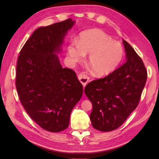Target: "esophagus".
<instances>
[{"label":"esophagus","instance_id":"obj_1","mask_svg":"<svg viewBox=\"0 0 159 159\" xmlns=\"http://www.w3.org/2000/svg\"><path fill=\"white\" fill-rule=\"evenodd\" d=\"M78 79L80 80V82L82 83L83 86H86L89 80V77L84 73H80L78 75Z\"/></svg>","mask_w":159,"mask_h":159}]
</instances>
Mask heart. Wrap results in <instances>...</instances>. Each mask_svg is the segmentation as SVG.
<instances>
[{
    "mask_svg": "<svg viewBox=\"0 0 159 159\" xmlns=\"http://www.w3.org/2000/svg\"><path fill=\"white\" fill-rule=\"evenodd\" d=\"M89 53L88 62L99 77L114 71L120 63L124 49L119 42L100 30H90L82 33L77 43H71L67 49L71 62L75 64L84 59Z\"/></svg>",
    "mask_w": 159,
    "mask_h": 159,
    "instance_id": "b5f03b06",
    "label": "heart"
}]
</instances>
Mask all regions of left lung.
Listing matches in <instances>:
<instances>
[{"label":"left lung","mask_w":159,"mask_h":159,"mask_svg":"<svg viewBox=\"0 0 159 159\" xmlns=\"http://www.w3.org/2000/svg\"><path fill=\"white\" fill-rule=\"evenodd\" d=\"M123 43L127 61L106 77L88 83L86 95L92 103L89 118L101 131L119 128L137 107L147 80V70L132 46Z\"/></svg>","instance_id":"obj_1"}]
</instances>
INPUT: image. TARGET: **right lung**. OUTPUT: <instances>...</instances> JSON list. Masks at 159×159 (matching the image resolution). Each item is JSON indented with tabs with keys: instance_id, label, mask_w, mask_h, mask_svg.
Returning a JSON list of instances; mask_svg holds the SVG:
<instances>
[{
	"instance_id": "obj_1",
	"label": "right lung",
	"mask_w": 159,
	"mask_h": 159,
	"mask_svg": "<svg viewBox=\"0 0 159 159\" xmlns=\"http://www.w3.org/2000/svg\"><path fill=\"white\" fill-rule=\"evenodd\" d=\"M74 23L68 19L37 29L17 60L15 84L20 101L30 117L50 132L68 127L71 112L82 95L76 73L63 68L55 54Z\"/></svg>"
}]
</instances>
